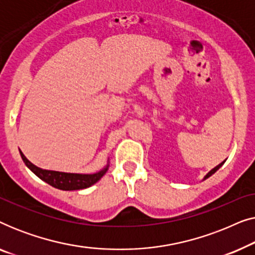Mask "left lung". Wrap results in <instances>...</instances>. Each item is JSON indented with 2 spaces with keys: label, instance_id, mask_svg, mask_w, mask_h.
Wrapping results in <instances>:
<instances>
[{
  "label": "left lung",
  "instance_id": "1",
  "mask_svg": "<svg viewBox=\"0 0 255 255\" xmlns=\"http://www.w3.org/2000/svg\"><path fill=\"white\" fill-rule=\"evenodd\" d=\"M224 162H225V161H223V162H221V163H219V165H218V166H216V167H215V168H212V169L210 170V172H209V173L207 174V175H205V176H204V180H205V179H208V177H209V176H211V175H212V174H214V173H216V172H217V170H218L219 168H221V167L223 166V163H224Z\"/></svg>",
  "mask_w": 255,
  "mask_h": 255
}]
</instances>
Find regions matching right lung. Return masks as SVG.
I'll return each instance as SVG.
<instances>
[{
    "instance_id": "add662e5",
    "label": "right lung",
    "mask_w": 255,
    "mask_h": 255,
    "mask_svg": "<svg viewBox=\"0 0 255 255\" xmlns=\"http://www.w3.org/2000/svg\"><path fill=\"white\" fill-rule=\"evenodd\" d=\"M20 156H22L23 161L27 166V168L32 173L41 179L45 182L50 184V186L58 188L61 190H79V189H85L93 186L94 183H96L104 174L107 173L108 167L107 165L102 170L97 172L95 174H74V173H64V172H55V170H47V169H41L39 167L34 166L33 163H31L29 160L25 158V155L19 151Z\"/></svg>"
}]
</instances>
